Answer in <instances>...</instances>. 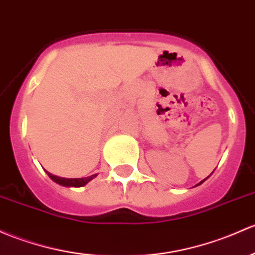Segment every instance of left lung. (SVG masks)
<instances>
[{
  "label": "left lung",
  "instance_id": "obj_1",
  "mask_svg": "<svg viewBox=\"0 0 255 255\" xmlns=\"http://www.w3.org/2000/svg\"><path fill=\"white\" fill-rule=\"evenodd\" d=\"M205 179H206V178H205ZM205 179H203V181H202V182H200V183H199V184H202V183H203V182H204V181H205Z\"/></svg>",
  "mask_w": 255,
  "mask_h": 255
}]
</instances>
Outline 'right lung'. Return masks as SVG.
<instances>
[{
  "label": "right lung",
  "mask_w": 255,
  "mask_h": 255,
  "mask_svg": "<svg viewBox=\"0 0 255 255\" xmlns=\"http://www.w3.org/2000/svg\"><path fill=\"white\" fill-rule=\"evenodd\" d=\"M46 173L49 175V177L53 182H56V183L61 184V186H64V187H83L85 186L88 182H90L93 178H95V177L98 176V175H92L89 177H84V178H63V177L52 175V173H50L49 171H46Z\"/></svg>",
  "instance_id": "right-lung-1"
}]
</instances>
